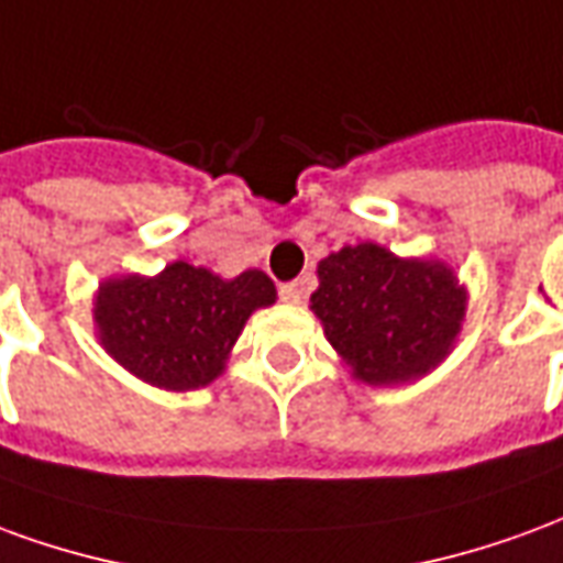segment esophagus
Listing matches in <instances>:
<instances>
[{"instance_id": "34e87169", "label": "esophagus", "mask_w": 563, "mask_h": 563, "mask_svg": "<svg viewBox=\"0 0 563 563\" xmlns=\"http://www.w3.org/2000/svg\"><path fill=\"white\" fill-rule=\"evenodd\" d=\"M280 298L286 305H298V301L305 298V286H301V283H283Z\"/></svg>"}]
</instances>
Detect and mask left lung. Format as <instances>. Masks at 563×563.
<instances>
[{
    "label": "left lung",
    "instance_id": "1",
    "mask_svg": "<svg viewBox=\"0 0 563 563\" xmlns=\"http://www.w3.org/2000/svg\"><path fill=\"white\" fill-rule=\"evenodd\" d=\"M310 307L353 377L391 386L422 377L449 353L464 319V289L443 262L358 244L319 262Z\"/></svg>",
    "mask_w": 563,
    "mask_h": 563
}]
</instances>
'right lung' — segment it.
I'll list each match as a JSON object with an SVG mask.
<instances>
[{
  "mask_svg": "<svg viewBox=\"0 0 563 563\" xmlns=\"http://www.w3.org/2000/svg\"><path fill=\"white\" fill-rule=\"evenodd\" d=\"M262 271L222 280L208 268L174 262L159 277H117L99 286V341L150 386L186 391L220 377L225 355L253 310L274 305Z\"/></svg>",
  "mask_w": 563,
  "mask_h": 563,
  "instance_id": "1",
  "label": "right lung"
}]
</instances>
